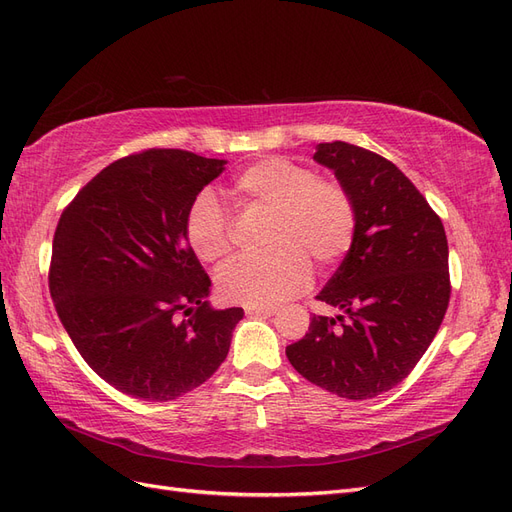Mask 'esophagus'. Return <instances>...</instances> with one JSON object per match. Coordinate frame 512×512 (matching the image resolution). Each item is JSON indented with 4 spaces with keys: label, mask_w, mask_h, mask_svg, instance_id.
Here are the masks:
<instances>
[{
    "label": "esophagus",
    "mask_w": 512,
    "mask_h": 512,
    "mask_svg": "<svg viewBox=\"0 0 512 512\" xmlns=\"http://www.w3.org/2000/svg\"><path fill=\"white\" fill-rule=\"evenodd\" d=\"M277 312V307L265 305V307H245L247 316H273Z\"/></svg>",
    "instance_id": "esophagus-1"
}]
</instances>
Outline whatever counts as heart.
Returning a JSON list of instances; mask_svg holds the SVG:
<instances>
[{"label": "heart", "mask_w": 512, "mask_h": 512, "mask_svg": "<svg viewBox=\"0 0 512 512\" xmlns=\"http://www.w3.org/2000/svg\"><path fill=\"white\" fill-rule=\"evenodd\" d=\"M228 194L241 213L269 215L260 237L267 252L232 260L218 273V290L228 303H280L307 286L309 265L329 271L352 247L356 205L350 190L303 164L265 158L241 170ZM183 228L203 262L224 260L235 245L228 215L207 192L194 200Z\"/></svg>", "instance_id": "obj_1"}]
</instances>
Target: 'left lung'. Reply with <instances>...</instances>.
Here are the masks:
<instances>
[{
  "instance_id": "obj_1",
  "label": "left lung",
  "mask_w": 512,
  "mask_h": 512,
  "mask_svg": "<svg viewBox=\"0 0 512 512\" xmlns=\"http://www.w3.org/2000/svg\"><path fill=\"white\" fill-rule=\"evenodd\" d=\"M314 160L350 190L356 232L316 297L342 314L314 316L286 356L320 389L369 399L406 380L440 329L451 299L446 232L416 185L378 153L333 141Z\"/></svg>"
}]
</instances>
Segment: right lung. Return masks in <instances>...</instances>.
Here are the masks:
<instances>
[{
	"label": "right lung",
	"mask_w": 512,
	"mask_h": 512,
	"mask_svg": "<svg viewBox=\"0 0 512 512\" xmlns=\"http://www.w3.org/2000/svg\"><path fill=\"white\" fill-rule=\"evenodd\" d=\"M224 160L145 149L106 166L55 228L49 288L72 344L117 391L181 397L222 365L241 307L211 309L185 215Z\"/></svg>",
	"instance_id": "right-lung-1"
}]
</instances>
